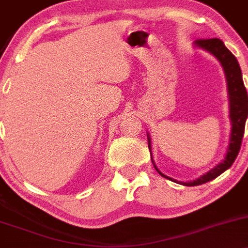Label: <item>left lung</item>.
Wrapping results in <instances>:
<instances>
[{
  "instance_id": "left-lung-1",
  "label": "left lung",
  "mask_w": 248,
  "mask_h": 248,
  "mask_svg": "<svg viewBox=\"0 0 248 248\" xmlns=\"http://www.w3.org/2000/svg\"><path fill=\"white\" fill-rule=\"evenodd\" d=\"M194 47L200 49H203L206 52L210 53L213 57L217 58L219 62L222 66L223 72H225L226 82H227V93H228V105H230V121H231V134L230 140H228V146L226 150V155L222 161L219 164H217L214 168L207 171L206 174L196 178V180L188 181V182H182V181H176L177 183L187 187H194V186L203 185V183L209 182L214 180L223 171L231 168L233 162L235 161L238 156L239 150L241 146V140L244 137L245 132V124H246L247 114H248V98L247 92L245 89L244 81H242L241 68L239 66L238 60L227 49L222 41L219 39H208V40H196L194 42ZM148 144L149 150L151 153V138L148 134ZM151 161L154 163L153 155H151ZM154 167L158 171L161 176L168 178V180L175 181L174 178L167 176L163 172L157 169L156 164L154 163Z\"/></svg>"
}]
</instances>
